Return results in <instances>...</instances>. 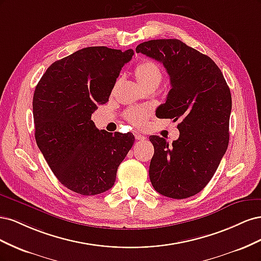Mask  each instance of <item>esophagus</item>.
Instances as JSON below:
<instances>
[{"instance_id": "obj_1", "label": "esophagus", "mask_w": 261, "mask_h": 261, "mask_svg": "<svg viewBox=\"0 0 261 261\" xmlns=\"http://www.w3.org/2000/svg\"><path fill=\"white\" fill-rule=\"evenodd\" d=\"M134 135H135L136 140H145L146 139V137L144 135H141V134H139V133H135Z\"/></svg>"}]
</instances>
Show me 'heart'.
<instances>
[{"label":"heart","mask_w":261,"mask_h":261,"mask_svg":"<svg viewBox=\"0 0 261 261\" xmlns=\"http://www.w3.org/2000/svg\"><path fill=\"white\" fill-rule=\"evenodd\" d=\"M134 76L143 89L150 86L156 88L162 81L163 73L162 68L155 62L141 61L134 69ZM150 115L151 110L149 108L134 107L124 113V118L136 127H144Z\"/></svg>","instance_id":"b5f03b06"}]
</instances>
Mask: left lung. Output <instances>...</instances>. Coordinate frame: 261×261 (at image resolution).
I'll return each instance as SVG.
<instances>
[{"label":"left lung","mask_w":261,"mask_h":261,"mask_svg":"<svg viewBox=\"0 0 261 261\" xmlns=\"http://www.w3.org/2000/svg\"><path fill=\"white\" fill-rule=\"evenodd\" d=\"M136 52L161 62L170 76L171 90L155 115L179 121V137L172 145L149 137L154 147L150 180L163 196L188 198L206 187L227 149L230 88L215 62L177 39L146 41Z\"/></svg>","instance_id":"left-lung-1"}]
</instances>
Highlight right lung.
Returning a JSON list of instances; mask_svg holds the SVG:
<instances>
[{
  "mask_svg": "<svg viewBox=\"0 0 261 261\" xmlns=\"http://www.w3.org/2000/svg\"><path fill=\"white\" fill-rule=\"evenodd\" d=\"M133 55L132 49L84 48L54 62L36 87L37 145L54 175L77 194L92 196L112 188L118 165L135 141L132 133L99 130L91 121Z\"/></svg>",
  "mask_w": 261,
  "mask_h": 261,
  "instance_id": "add662e5",
  "label": "right lung"
}]
</instances>
